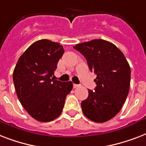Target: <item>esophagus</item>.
<instances>
[{"label": "esophagus", "mask_w": 146, "mask_h": 146, "mask_svg": "<svg viewBox=\"0 0 146 146\" xmlns=\"http://www.w3.org/2000/svg\"><path fill=\"white\" fill-rule=\"evenodd\" d=\"M80 86V85H78V84H73V88L74 89H76V88H77V87Z\"/></svg>", "instance_id": "esophagus-1"}]
</instances>
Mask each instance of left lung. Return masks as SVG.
<instances>
[{
	"instance_id": "8db88e82",
	"label": "left lung",
	"mask_w": 146,
	"mask_h": 146,
	"mask_svg": "<svg viewBox=\"0 0 146 146\" xmlns=\"http://www.w3.org/2000/svg\"><path fill=\"white\" fill-rule=\"evenodd\" d=\"M87 60L97 77L95 91L81 103L87 118L96 123L111 120L119 113L129 93L130 67L117 47L102 39H94L73 47Z\"/></svg>"
}]
</instances>
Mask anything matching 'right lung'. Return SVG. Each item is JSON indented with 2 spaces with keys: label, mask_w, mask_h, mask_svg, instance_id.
<instances>
[{
  "label": "right lung",
  "mask_w": 146,
  "mask_h": 146,
  "mask_svg": "<svg viewBox=\"0 0 146 146\" xmlns=\"http://www.w3.org/2000/svg\"><path fill=\"white\" fill-rule=\"evenodd\" d=\"M64 50L62 45L48 39L31 44L20 56L13 80L17 97L31 117L40 122L58 117L73 83L54 80L52 76Z\"/></svg>",
  "instance_id": "obj_1"
}]
</instances>
